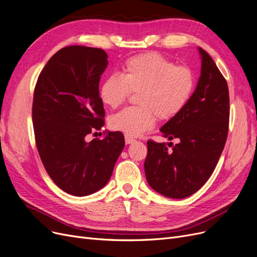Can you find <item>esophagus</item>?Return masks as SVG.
Masks as SVG:
<instances>
[{
	"label": "esophagus",
	"mask_w": 257,
	"mask_h": 257,
	"mask_svg": "<svg viewBox=\"0 0 257 257\" xmlns=\"http://www.w3.org/2000/svg\"><path fill=\"white\" fill-rule=\"evenodd\" d=\"M124 139H125V144H126V145H130V144L135 142V139L132 138V137L128 136V135H125V137H124Z\"/></svg>",
	"instance_id": "34e87169"
}]
</instances>
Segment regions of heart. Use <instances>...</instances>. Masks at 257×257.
<instances>
[{
    "instance_id": "heart-1",
    "label": "heart",
    "mask_w": 257,
    "mask_h": 257,
    "mask_svg": "<svg viewBox=\"0 0 257 257\" xmlns=\"http://www.w3.org/2000/svg\"><path fill=\"white\" fill-rule=\"evenodd\" d=\"M195 87V77L188 66H175L173 62L149 52L128 59L121 76L111 75L99 88L103 104L116 108L132 93L137 107H127L109 119L111 130L128 136H138L151 130L157 116L169 121L188 105Z\"/></svg>"
}]
</instances>
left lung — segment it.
Here are the masks:
<instances>
[{
  "instance_id": "1",
  "label": "left lung",
  "mask_w": 257,
  "mask_h": 257,
  "mask_svg": "<svg viewBox=\"0 0 257 257\" xmlns=\"http://www.w3.org/2000/svg\"><path fill=\"white\" fill-rule=\"evenodd\" d=\"M201 72L184 109L162 126L163 136L178 144L147 142V181L170 198H185L212 175L224 149L229 124V93L224 76L209 54L199 48ZM168 146H173L169 151Z\"/></svg>"
}]
</instances>
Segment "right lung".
Listing matches in <instances>:
<instances>
[{
  "mask_svg": "<svg viewBox=\"0 0 257 257\" xmlns=\"http://www.w3.org/2000/svg\"><path fill=\"white\" fill-rule=\"evenodd\" d=\"M107 58L100 48L67 46L50 58L34 89L32 120L43 165L61 190L75 196L105 186L125 145L121 132L85 141L105 124L98 84Z\"/></svg>",
  "mask_w": 257,
  "mask_h": 257,
  "instance_id": "obj_1",
  "label": "right lung"
}]
</instances>
